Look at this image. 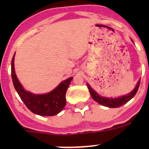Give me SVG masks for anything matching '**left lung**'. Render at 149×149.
Masks as SVG:
<instances>
[{
	"instance_id": "left-lung-1",
	"label": "left lung",
	"mask_w": 149,
	"mask_h": 149,
	"mask_svg": "<svg viewBox=\"0 0 149 149\" xmlns=\"http://www.w3.org/2000/svg\"><path fill=\"white\" fill-rule=\"evenodd\" d=\"M132 42H133V40H131ZM140 82H141V79L138 81L137 84H136V87L134 88V89L132 91H130L129 94H125V95L121 96V97H117V98H111V97H102V96L100 95L98 93L96 92L88 84H87V87H88V90H89V93L91 94V97L93 98V100L94 101H96L97 102H98L100 104L103 105V106L107 107L109 108H116L121 107L122 105L125 104L127 102L130 101L132 98L134 97V96L136 95V93H137L138 89L139 88L140 86Z\"/></svg>"
}]
</instances>
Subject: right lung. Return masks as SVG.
Returning <instances> with one entry per match:
<instances>
[{
  "label": "right lung",
  "mask_w": 149,
  "mask_h": 149,
  "mask_svg": "<svg viewBox=\"0 0 149 149\" xmlns=\"http://www.w3.org/2000/svg\"><path fill=\"white\" fill-rule=\"evenodd\" d=\"M15 53L11 61L12 81L15 89L28 109L40 116H53L61 112L65 106L66 91L73 77L61 82L58 86L47 94H37L30 92L24 88L15 73Z\"/></svg>",
  "instance_id": "1"
}]
</instances>
